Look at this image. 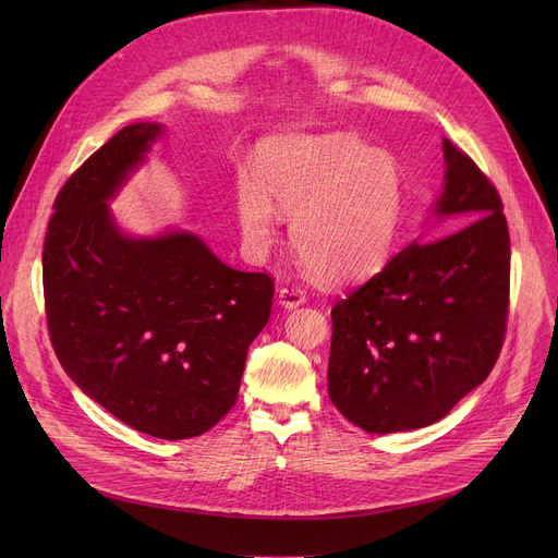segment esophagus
<instances>
[{
	"instance_id": "1",
	"label": "esophagus",
	"mask_w": 558,
	"mask_h": 558,
	"mask_svg": "<svg viewBox=\"0 0 558 558\" xmlns=\"http://www.w3.org/2000/svg\"><path fill=\"white\" fill-rule=\"evenodd\" d=\"M278 301H280L282 307L294 310V307L303 305L307 301V296H305V291L301 287H282L278 291Z\"/></svg>"
}]
</instances>
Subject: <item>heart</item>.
Masks as SVG:
<instances>
[{
	"label": "heart",
	"mask_w": 558,
	"mask_h": 558,
	"mask_svg": "<svg viewBox=\"0 0 558 558\" xmlns=\"http://www.w3.org/2000/svg\"><path fill=\"white\" fill-rule=\"evenodd\" d=\"M257 179L240 173L234 205L253 253L276 238V208L291 215L289 240L310 271L330 282L385 267L404 215L398 160L357 137L284 135L259 144Z\"/></svg>",
	"instance_id": "obj_1"
}]
</instances>
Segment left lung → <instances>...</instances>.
<instances>
[{
  "instance_id": "8db88e82",
  "label": "left lung",
  "mask_w": 558,
  "mask_h": 558,
  "mask_svg": "<svg viewBox=\"0 0 558 558\" xmlns=\"http://www.w3.org/2000/svg\"><path fill=\"white\" fill-rule=\"evenodd\" d=\"M438 217L457 230L393 255L332 307L328 393L364 432L427 427L495 366L507 335L511 244L502 198L444 140Z\"/></svg>"
}]
</instances>
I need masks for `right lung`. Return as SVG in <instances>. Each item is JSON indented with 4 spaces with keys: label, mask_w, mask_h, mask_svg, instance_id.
I'll return each instance as SVG.
<instances>
[{
    "label": "right lung",
    "mask_w": 558,
    "mask_h": 558,
    "mask_svg": "<svg viewBox=\"0 0 558 558\" xmlns=\"http://www.w3.org/2000/svg\"><path fill=\"white\" fill-rule=\"evenodd\" d=\"M160 133L124 126L70 175L45 234L43 287L51 345L76 387L129 427L179 441L238 400L274 278L230 269L190 232L131 240L114 228L106 201Z\"/></svg>",
    "instance_id": "add662e5"
}]
</instances>
